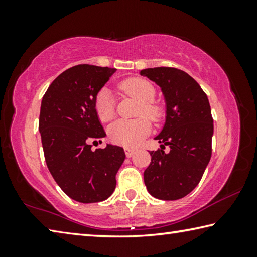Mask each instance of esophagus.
I'll list each match as a JSON object with an SVG mask.
<instances>
[{"instance_id":"1","label":"esophagus","mask_w":257,"mask_h":257,"mask_svg":"<svg viewBox=\"0 0 257 257\" xmlns=\"http://www.w3.org/2000/svg\"><path fill=\"white\" fill-rule=\"evenodd\" d=\"M124 152H125V155L128 156V158H132V156L135 154V151L134 149H130V147H125L124 149Z\"/></svg>"}]
</instances>
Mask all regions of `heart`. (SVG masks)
Segmentation results:
<instances>
[{
	"mask_svg": "<svg viewBox=\"0 0 257 257\" xmlns=\"http://www.w3.org/2000/svg\"><path fill=\"white\" fill-rule=\"evenodd\" d=\"M123 93L130 95L141 102L138 108L139 115H146L158 121L162 115L161 107L153 102L155 96L154 86L143 78H128L119 85ZM94 108L98 119L107 122L114 116V98L108 88H102L94 99ZM151 132V122L146 118L135 120H118L108 128L111 139L116 144L133 147L138 145L143 138Z\"/></svg>",
	"mask_w": 257,
	"mask_h": 257,
	"instance_id": "heart-1",
	"label": "heart"
}]
</instances>
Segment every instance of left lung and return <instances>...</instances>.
I'll return each mask as SVG.
<instances>
[{"label": "left lung", "instance_id": "obj_1", "mask_svg": "<svg viewBox=\"0 0 257 257\" xmlns=\"http://www.w3.org/2000/svg\"><path fill=\"white\" fill-rule=\"evenodd\" d=\"M161 87L165 99V123L154 139L162 143L152 151L144 182L152 196L176 201L201 181L212 154L213 119L206 94L188 73L176 68H149L141 71ZM168 145L171 152L163 150Z\"/></svg>", "mask_w": 257, "mask_h": 257}]
</instances>
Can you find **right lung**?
<instances>
[{
    "label": "right lung",
    "mask_w": 257,
    "mask_h": 257,
    "mask_svg": "<svg viewBox=\"0 0 257 257\" xmlns=\"http://www.w3.org/2000/svg\"><path fill=\"white\" fill-rule=\"evenodd\" d=\"M115 70L78 64L56 77L42 99L38 129L46 165L60 188L80 203L110 197L125 159L120 146L92 151L90 145L106 136L94 99Z\"/></svg>",
    "instance_id": "1"
}]
</instances>
